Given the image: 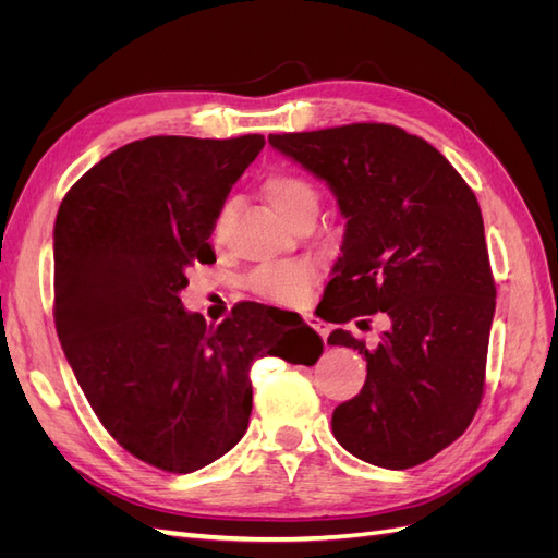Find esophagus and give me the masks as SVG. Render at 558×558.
<instances>
[{
    "mask_svg": "<svg viewBox=\"0 0 558 558\" xmlns=\"http://www.w3.org/2000/svg\"><path fill=\"white\" fill-rule=\"evenodd\" d=\"M305 320H307V324L320 335V337H324V342L328 340V332H330V328H328V324H324V320H320V318H316V316H305Z\"/></svg>",
    "mask_w": 558,
    "mask_h": 558,
    "instance_id": "1",
    "label": "esophagus"
}]
</instances>
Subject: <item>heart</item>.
<instances>
[{"label": "heart", "instance_id": "b5f03b06", "mask_svg": "<svg viewBox=\"0 0 558 558\" xmlns=\"http://www.w3.org/2000/svg\"><path fill=\"white\" fill-rule=\"evenodd\" d=\"M263 195L286 223H293L298 216L318 209L316 185L293 172H275L263 181ZM230 205H223L214 216L211 240L218 244L226 238V228L230 221ZM316 272L310 263H283L260 267L251 277V291L275 305H300L312 293Z\"/></svg>", "mask_w": 558, "mask_h": 558}]
</instances>
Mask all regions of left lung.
I'll use <instances>...</instances> for the list:
<instances>
[{
	"label": "left lung",
	"mask_w": 558,
	"mask_h": 558,
	"mask_svg": "<svg viewBox=\"0 0 558 558\" xmlns=\"http://www.w3.org/2000/svg\"><path fill=\"white\" fill-rule=\"evenodd\" d=\"M269 144L324 179L347 216L324 318L391 320L375 349L342 328L328 337L367 361L361 393L332 412L335 440L388 470L433 459L484 396L496 283L475 193L440 150L396 125L283 132Z\"/></svg>",
	"instance_id": "1"
}]
</instances>
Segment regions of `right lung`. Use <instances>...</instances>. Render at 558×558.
Instances as JSON below:
<instances>
[{
    "label": "right lung",
    "mask_w": 558,
    "mask_h": 558,
    "mask_svg": "<svg viewBox=\"0 0 558 558\" xmlns=\"http://www.w3.org/2000/svg\"><path fill=\"white\" fill-rule=\"evenodd\" d=\"M263 146V134L132 142L90 167L58 209L53 314L64 356L113 440L174 475L242 440L253 361L314 365L324 351L302 318L275 342L258 302H240L218 326L181 305L185 269L216 263L214 216Z\"/></svg>",
    "instance_id": "add662e5"
}]
</instances>
